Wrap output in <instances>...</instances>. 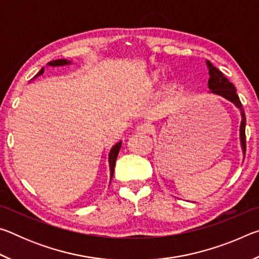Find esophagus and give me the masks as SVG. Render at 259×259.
I'll use <instances>...</instances> for the list:
<instances>
[{
	"mask_svg": "<svg viewBox=\"0 0 259 259\" xmlns=\"http://www.w3.org/2000/svg\"><path fill=\"white\" fill-rule=\"evenodd\" d=\"M136 130L139 134H148L152 130V125L150 123H140L139 125H137Z\"/></svg>",
	"mask_w": 259,
	"mask_h": 259,
	"instance_id": "34e87169",
	"label": "esophagus"
}]
</instances>
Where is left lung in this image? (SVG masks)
I'll use <instances>...</instances> for the list:
<instances>
[{"mask_svg":"<svg viewBox=\"0 0 259 259\" xmlns=\"http://www.w3.org/2000/svg\"><path fill=\"white\" fill-rule=\"evenodd\" d=\"M209 69V80H208V88L210 89V94L221 96L229 102L233 103L235 107L239 109L241 114V123H240V143L241 148H242L243 156L245 154V114L243 111L242 104L240 102L239 96L236 95V89L233 85V83L230 82L224 76L218 68H216L209 60L205 61Z\"/></svg>","mask_w":259,"mask_h":259,"instance_id":"1","label":"left lung"}]
</instances>
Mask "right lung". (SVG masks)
Returning <instances> with one entry per match:
<instances>
[{"mask_svg": "<svg viewBox=\"0 0 259 259\" xmlns=\"http://www.w3.org/2000/svg\"><path fill=\"white\" fill-rule=\"evenodd\" d=\"M72 61L71 60H67V59H57V60H52V61H49L47 65L48 66H51V67H59V66H67V65H71ZM45 73V67H42L40 69V72H38L36 75H35L32 80H34V78H36L37 76L42 75V74ZM121 146H122V142L120 140L119 143H116L115 145H114L111 151H109L108 153V164H109V172H111V181L113 178V175H114V166H115V161L117 159V154H119V152L121 150ZM111 183V182H109Z\"/></svg>", "mask_w": 259, "mask_h": 259, "instance_id": "right-lung-1", "label": "right lung"}]
</instances>
